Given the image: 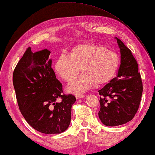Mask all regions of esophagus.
Here are the masks:
<instances>
[{
  "mask_svg": "<svg viewBox=\"0 0 155 155\" xmlns=\"http://www.w3.org/2000/svg\"><path fill=\"white\" fill-rule=\"evenodd\" d=\"M84 97H85L84 94H76V99H82Z\"/></svg>",
  "mask_w": 155,
  "mask_h": 155,
  "instance_id": "esophagus-1",
  "label": "esophagus"
}]
</instances>
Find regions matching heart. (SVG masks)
I'll return each mask as SVG.
<instances>
[{
    "label": "heart",
    "mask_w": 155,
    "mask_h": 155,
    "mask_svg": "<svg viewBox=\"0 0 155 155\" xmlns=\"http://www.w3.org/2000/svg\"><path fill=\"white\" fill-rule=\"evenodd\" d=\"M120 60L114 51L94 44L78 45L70 55L62 53L56 60L55 71L62 79L70 82L82 70L83 73L69 86L68 89L81 93L95 84L103 85L112 79L118 69Z\"/></svg>",
    "instance_id": "b5f03b06"
}]
</instances>
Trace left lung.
<instances>
[{
    "label": "left lung",
    "mask_w": 155,
    "mask_h": 155,
    "mask_svg": "<svg viewBox=\"0 0 155 155\" xmlns=\"http://www.w3.org/2000/svg\"><path fill=\"white\" fill-rule=\"evenodd\" d=\"M116 39L121 54L118 75L98 91L101 95L99 117L103 124L109 127L125 124L134 118L143 91L136 60L123 42Z\"/></svg>",
    "instance_id": "1"
}]
</instances>
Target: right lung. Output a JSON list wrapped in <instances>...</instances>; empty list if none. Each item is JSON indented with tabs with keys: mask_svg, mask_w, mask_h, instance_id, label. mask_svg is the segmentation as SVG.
Listing matches in <instances>:
<instances>
[{
	"mask_svg": "<svg viewBox=\"0 0 155 155\" xmlns=\"http://www.w3.org/2000/svg\"><path fill=\"white\" fill-rule=\"evenodd\" d=\"M50 51L26 49L13 71V83L21 114L32 128L45 134L69 127L75 97L65 94L51 68Z\"/></svg>",
	"mask_w": 155,
	"mask_h": 155,
	"instance_id": "right-lung-1",
	"label": "right lung"
}]
</instances>
